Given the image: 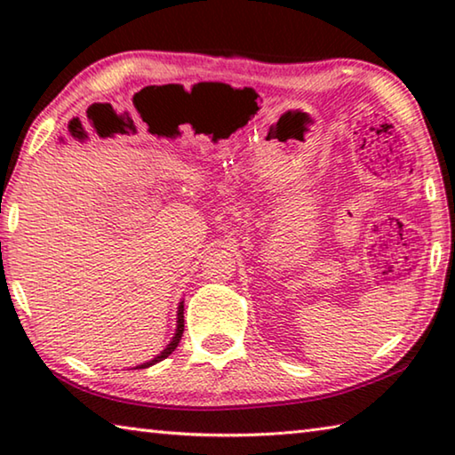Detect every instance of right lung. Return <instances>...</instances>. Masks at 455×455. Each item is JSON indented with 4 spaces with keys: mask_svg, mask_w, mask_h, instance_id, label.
<instances>
[{
    "mask_svg": "<svg viewBox=\"0 0 455 455\" xmlns=\"http://www.w3.org/2000/svg\"><path fill=\"white\" fill-rule=\"evenodd\" d=\"M184 307L180 305V309H179V327H176V335H174V339L171 341V345H168V347L160 353L158 357H154L152 361H148V363H142V365H138L136 369H146V367H150V365H154V363H158V361H163V359H166L168 355H171V353L179 347V343H180V337H182V331H184Z\"/></svg>",
    "mask_w": 455,
    "mask_h": 455,
    "instance_id": "add662e5",
    "label": "right lung"
}]
</instances>
